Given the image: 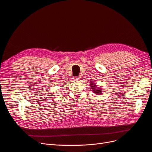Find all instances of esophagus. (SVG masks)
Here are the masks:
<instances>
[{
	"mask_svg": "<svg viewBox=\"0 0 152 152\" xmlns=\"http://www.w3.org/2000/svg\"><path fill=\"white\" fill-rule=\"evenodd\" d=\"M73 79H74V80H80V76L74 77V78H73Z\"/></svg>",
	"mask_w": 152,
	"mask_h": 152,
	"instance_id": "obj_1",
	"label": "esophagus"
}]
</instances>
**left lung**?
<instances>
[{
	"label": "left lung",
	"mask_w": 152,
	"mask_h": 152,
	"mask_svg": "<svg viewBox=\"0 0 152 152\" xmlns=\"http://www.w3.org/2000/svg\"><path fill=\"white\" fill-rule=\"evenodd\" d=\"M89 84L91 86L92 91L93 92V93L98 95H101L103 94V89L102 88H100L99 87H98V85H96V83H94L93 81H90Z\"/></svg>",
	"instance_id": "obj_1"
}]
</instances>
